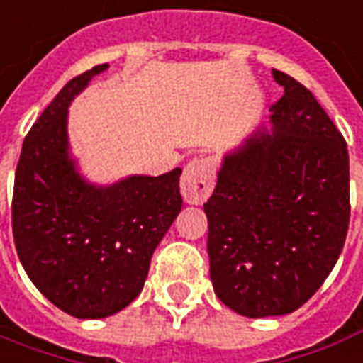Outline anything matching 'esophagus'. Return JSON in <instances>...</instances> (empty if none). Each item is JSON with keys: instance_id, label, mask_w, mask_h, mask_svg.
<instances>
[{"instance_id": "34e87169", "label": "esophagus", "mask_w": 363, "mask_h": 363, "mask_svg": "<svg viewBox=\"0 0 363 363\" xmlns=\"http://www.w3.org/2000/svg\"><path fill=\"white\" fill-rule=\"evenodd\" d=\"M216 184V168L210 159H193L182 174L179 189L187 204H204Z\"/></svg>"}]
</instances>
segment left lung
<instances>
[{
	"label": "left lung",
	"mask_w": 363,
	"mask_h": 363,
	"mask_svg": "<svg viewBox=\"0 0 363 363\" xmlns=\"http://www.w3.org/2000/svg\"><path fill=\"white\" fill-rule=\"evenodd\" d=\"M272 74L285 88L272 131L225 155L204 204L213 291L249 318L303 306L337 262L350 219L343 135L303 84Z\"/></svg>",
	"instance_id": "obj_1"
}]
</instances>
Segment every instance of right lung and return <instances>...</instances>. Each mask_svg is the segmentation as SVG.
Returning <instances> with one entry per match:
<instances>
[{"label":"right lung","instance_id":"1","mask_svg":"<svg viewBox=\"0 0 363 363\" xmlns=\"http://www.w3.org/2000/svg\"><path fill=\"white\" fill-rule=\"evenodd\" d=\"M65 84L22 144L14 174L13 236L18 259L45 298L77 318H104L142 292L152 255L182 210V168L88 184L69 153L67 108L106 71Z\"/></svg>","mask_w":363,"mask_h":363}]
</instances>
